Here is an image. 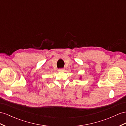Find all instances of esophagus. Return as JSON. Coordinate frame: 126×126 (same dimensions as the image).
<instances>
[{"label":"esophagus","mask_w":126,"mask_h":126,"mask_svg":"<svg viewBox=\"0 0 126 126\" xmlns=\"http://www.w3.org/2000/svg\"><path fill=\"white\" fill-rule=\"evenodd\" d=\"M64 70L63 69H59V72H64Z\"/></svg>","instance_id":"1"}]
</instances>
